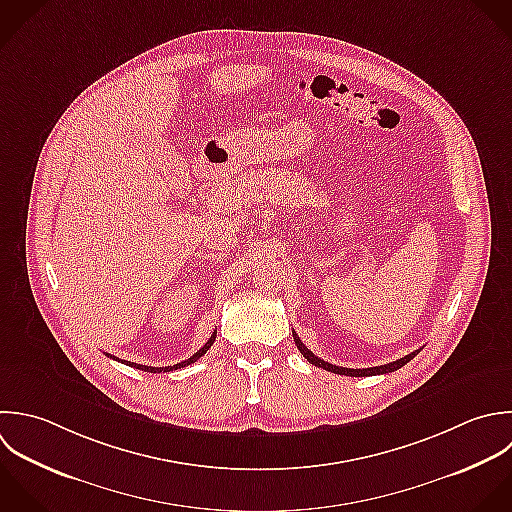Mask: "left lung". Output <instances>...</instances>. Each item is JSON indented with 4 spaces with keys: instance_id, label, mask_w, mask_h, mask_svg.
<instances>
[{
    "instance_id": "8db88e82",
    "label": "left lung",
    "mask_w": 512,
    "mask_h": 512,
    "mask_svg": "<svg viewBox=\"0 0 512 512\" xmlns=\"http://www.w3.org/2000/svg\"><path fill=\"white\" fill-rule=\"evenodd\" d=\"M293 339H295V345H297V349L301 351V355H303L311 365L321 367V369L331 371V373H337V375H347V377H371V375H385V373H393V371L401 369L403 365H407V363H409L415 355H419V351H421V349H419V351H413V353H409L407 357L397 359V361L387 363V365H381V367H371V369H345V367L331 365V363H327V361L319 359L317 355H313V353L303 345V341L297 337V333H293Z\"/></svg>"
}]
</instances>
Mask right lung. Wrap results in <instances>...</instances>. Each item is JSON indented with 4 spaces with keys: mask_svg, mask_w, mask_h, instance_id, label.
<instances>
[{
    "mask_svg": "<svg viewBox=\"0 0 512 512\" xmlns=\"http://www.w3.org/2000/svg\"><path fill=\"white\" fill-rule=\"evenodd\" d=\"M215 337H217V331H213V335L209 337V341L193 355V357H189L187 361H181V363H177V365H173V367H147V365H137V363H129V361H121V363H125V365H129V367H135V369H139V371H147V373H167V371H173V369H181V367H185V365H191V363H195L199 357H203L207 351H209V347L213 345V341H215ZM109 357V355H107ZM115 359V357H113ZM119 361V359H117Z\"/></svg>",
    "mask_w": 512,
    "mask_h": 512,
    "instance_id": "1",
    "label": "right lung"
}]
</instances>
